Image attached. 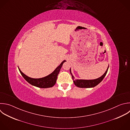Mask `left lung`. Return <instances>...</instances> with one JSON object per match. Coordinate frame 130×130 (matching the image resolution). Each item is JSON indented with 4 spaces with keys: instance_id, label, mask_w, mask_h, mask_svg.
Returning <instances> with one entry per match:
<instances>
[{
    "instance_id": "1",
    "label": "left lung",
    "mask_w": 130,
    "mask_h": 130,
    "mask_svg": "<svg viewBox=\"0 0 130 130\" xmlns=\"http://www.w3.org/2000/svg\"><path fill=\"white\" fill-rule=\"evenodd\" d=\"M109 68V66L106 71L105 73L100 77L93 80H83V79H75L74 76L72 75L71 72V70L70 69V71L72 75V77L74 82V84L80 88H91L93 87L98 85L104 78L105 77Z\"/></svg>"
}]
</instances>
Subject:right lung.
<instances>
[{
    "mask_svg": "<svg viewBox=\"0 0 130 130\" xmlns=\"http://www.w3.org/2000/svg\"><path fill=\"white\" fill-rule=\"evenodd\" d=\"M66 61L65 60H63L59 66H58L56 69L50 75L41 78H32L28 77L26 75H25L23 73L21 72L20 69L19 68V70L23 76V77L30 84L34 85L35 86L42 88H46L52 87L53 86L56 82L57 76L59 73V71L61 69V68L62 66L63 63Z\"/></svg>",
    "mask_w": 130,
    "mask_h": 130,
    "instance_id": "add662e5",
    "label": "right lung"
}]
</instances>
